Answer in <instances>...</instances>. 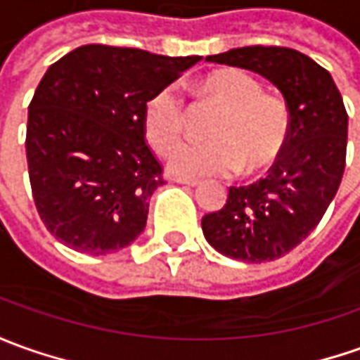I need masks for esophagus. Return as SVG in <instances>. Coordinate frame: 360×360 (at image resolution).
<instances>
[{"instance_id": "esophagus-1", "label": "esophagus", "mask_w": 360, "mask_h": 360, "mask_svg": "<svg viewBox=\"0 0 360 360\" xmlns=\"http://www.w3.org/2000/svg\"><path fill=\"white\" fill-rule=\"evenodd\" d=\"M173 181L181 183V185H187V187H197L199 185V181L191 179V177H173Z\"/></svg>"}]
</instances>
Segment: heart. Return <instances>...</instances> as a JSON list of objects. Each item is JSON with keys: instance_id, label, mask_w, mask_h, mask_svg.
<instances>
[{"instance_id": "1", "label": "heart", "mask_w": 360, "mask_h": 360, "mask_svg": "<svg viewBox=\"0 0 360 360\" xmlns=\"http://www.w3.org/2000/svg\"><path fill=\"white\" fill-rule=\"evenodd\" d=\"M217 114L207 126L209 141L187 143L175 151L169 167L179 175L207 177L240 169L256 175L272 167L285 149L292 116L282 98L262 92L260 82L238 68H221L197 82ZM187 110L171 86L155 90L143 106V134L149 146L167 155L185 134Z\"/></svg>"}]
</instances>
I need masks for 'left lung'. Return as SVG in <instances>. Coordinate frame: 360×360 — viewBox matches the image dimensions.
I'll return each instance as SVG.
<instances>
[{"mask_svg": "<svg viewBox=\"0 0 360 360\" xmlns=\"http://www.w3.org/2000/svg\"><path fill=\"white\" fill-rule=\"evenodd\" d=\"M207 60L268 78L282 92L292 128L270 175L231 187L221 211L202 217V234L234 260L282 258L319 224L343 179L349 116L341 92L314 58L288 46H242Z\"/></svg>", "mask_w": 360, "mask_h": 360, "instance_id": "1", "label": "left lung"}]
</instances>
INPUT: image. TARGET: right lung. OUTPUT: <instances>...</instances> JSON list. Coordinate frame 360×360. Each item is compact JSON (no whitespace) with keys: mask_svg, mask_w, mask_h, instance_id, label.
<instances>
[{"mask_svg":"<svg viewBox=\"0 0 360 360\" xmlns=\"http://www.w3.org/2000/svg\"><path fill=\"white\" fill-rule=\"evenodd\" d=\"M200 57L82 45L46 68L29 104L27 165L37 212L72 250L112 254L146 229L163 169L143 106Z\"/></svg>","mask_w":360,"mask_h":360,"instance_id":"1","label":"right lung"}]
</instances>
